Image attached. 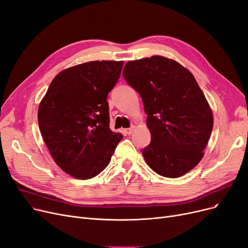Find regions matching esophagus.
Instances as JSON below:
<instances>
[{"instance_id":"34e87169","label":"esophagus","mask_w":248,"mask_h":248,"mask_svg":"<svg viewBox=\"0 0 248 248\" xmlns=\"http://www.w3.org/2000/svg\"><path fill=\"white\" fill-rule=\"evenodd\" d=\"M134 131H135V125H132L131 127H128V128H126V130H125L127 135H132L134 133Z\"/></svg>"}]
</instances>
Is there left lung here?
<instances>
[{
  "label": "left lung",
  "instance_id": "left-lung-1",
  "mask_svg": "<svg viewBox=\"0 0 248 248\" xmlns=\"http://www.w3.org/2000/svg\"><path fill=\"white\" fill-rule=\"evenodd\" d=\"M123 76L142 97L151 143L142 152L161 176L176 178L202 160L213 113L193 75L180 63L153 56L125 63Z\"/></svg>",
  "mask_w": 248,
  "mask_h": 248
}]
</instances>
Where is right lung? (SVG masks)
I'll use <instances>...</instances> for the list:
<instances>
[{
  "mask_svg": "<svg viewBox=\"0 0 248 248\" xmlns=\"http://www.w3.org/2000/svg\"><path fill=\"white\" fill-rule=\"evenodd\" d=\"M124 62L95 61L58 74L38 107V125L56 163L78 179L98 175L123 135L109 128L107 95Z\"/></svg>",
  "mask_w": 248,
  "mask_h": 248,
  "instance_id": "1",
  "label": "right lung"
}]
</instances>
